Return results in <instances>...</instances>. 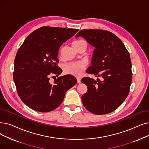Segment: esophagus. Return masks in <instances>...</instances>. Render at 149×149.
I'll return each mask as SVG.
<instances>
[{
    "instance_id": "1",
    "label": "esophagus",
    "mask_w": 149,
    "mask_h": 149,
    "mask_svg": "<svg viewBox=\"0 0 149 149\" xmlns=\"http://www.w3.org/2000/svg\"><path fill=\"white\" fill-rule=\"evenodd\" d=\"M77 83H81V79H80V78H79V77H77Z\"/></svg>"
}]
</instances>
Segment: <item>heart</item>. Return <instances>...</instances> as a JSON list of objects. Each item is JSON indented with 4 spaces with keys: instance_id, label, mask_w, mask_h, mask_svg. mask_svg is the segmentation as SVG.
Instances as JSON below:
<instances>
[{
    "instance_id": "b5f03b06",
    "label": "heart",
    "mask_w": 149,
    "mask_h": 149,
    "mask_svg": "<svg viewBox=\"0 0 149 149\" xmlns=\"http://www.w3.org/2000/svg\"><path fill=\"white\" fill-rule=\"evenodd\" d=\"M82 45H85L86 46V42L83 40H77L72 43V46L76 50ZM85 66V63L83 61L70 62L64 66V71L67 74L79 77L83 73Z\"/></svg>"
}]
</instances>
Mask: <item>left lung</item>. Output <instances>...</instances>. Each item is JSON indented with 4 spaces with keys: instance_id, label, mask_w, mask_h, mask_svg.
Here are the masks:
<instances>
[{
    "instance_id": "1",
    "label": "left lung",
    "mask_w": 149,
    "mask_h": 149,
    "mask_svg": "<svg viewBox=\"0 0 149 149\" xmlns=\"http://www.w3.org/2000/svg\"><path fill=\"white\" fill-rule=\"evenodd\" d=\"M82 36L95 47L92 66L86 72L100 77L95 81L85 77L87 86L82 95L83 104L94 114H108L116 110L127 98L132 81L130 56L124 43L111 32L97 29H83L75 36Z\"/></svg>"
}]
</instances>
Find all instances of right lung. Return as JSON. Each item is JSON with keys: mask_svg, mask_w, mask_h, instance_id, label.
<instances>
[{"mask_svg": "<svg viewBox=\"0 0 149 149\" xmlns=\"http://www.w3.org/2000/svg\"><path fill=\"white\" fill-rule=\"evenodd\" d=\"M78 29L44 26L33 31L19 47L15 60L13 80L21 100L31 109L49 112L58 107L67 91L77 83L75 77H57L62 70L57 55L62 44Z\"/></svg>", "mask_w": 149, "mask_h": 149, "instance_id": "1", "label": "right lung"}]
</instances>
